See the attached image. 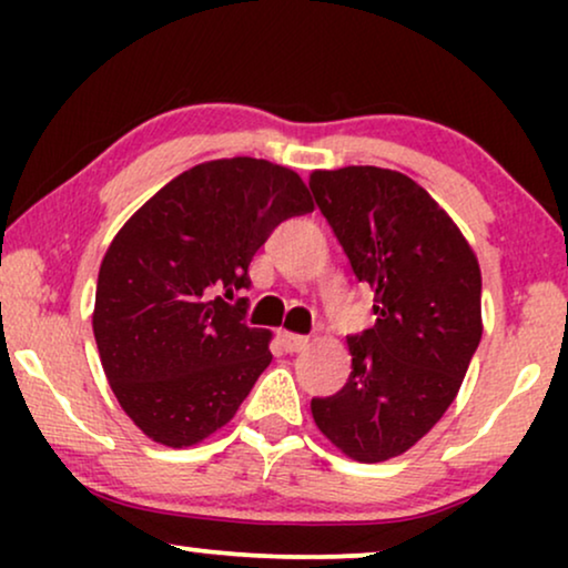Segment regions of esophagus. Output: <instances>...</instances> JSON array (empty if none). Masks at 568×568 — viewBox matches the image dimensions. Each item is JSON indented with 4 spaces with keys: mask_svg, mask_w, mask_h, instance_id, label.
Masks as SVG:
<instances>
[{
    "mask_svg": "<svg viewBox=\"0 0 568 568\" xmlns=\"http://www.w3.org/2000/svg\"><path fill=\"white\" fill-rule=\"evenodd\" d=\"M278 344H282L286 354H297V352H302V348H307V338L297 336V333L282 331V333H278Z\"/></svg>",
    "mask_w": 568,
    "mask_h": 568,
    "instance_id": "obj_1",
    "label": "esophagus"
}]
</instances>
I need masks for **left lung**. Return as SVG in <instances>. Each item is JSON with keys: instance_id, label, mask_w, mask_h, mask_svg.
Returning a JSON list of instances; mask_svg holds the SVG:
<instances>
[{"instance_id": "obj_1", "label": "left lung", "mask_w": 568, "mask_h": 568, "mask_svg": "<svg viewBox=\"0 0 568 568\" xmlns=\"http://www.w3.org/2000/svg\"><path fill=\"white\" fill-rule=\"evenodd\" d=\"M310 191L354 276L375 292V325L348 336L346 385L310 408L341 453L390 460L460 390L484 331L478 261L445 209L395 170H315Z\"/></svg>"}]
</instances>
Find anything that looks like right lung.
<instances>
[{"instance_id": "right-lung-1", "label": "right lung", "mask_w": 568, "mask_h": 568, "mask_svg": "<svg viewBox=\"0 0 568 568\" xmlns=\"http://www.w3.org/2000/svg\"><path fill=\"white\" fill-rule=\"evenodd\" d=\"M313 212L302 178L268 160H212L160 189L108 247L98 274L100 362L146 437L189 447L222 429L271 364L245 323L253 255Z\"/></svg>"}]
</instances>
